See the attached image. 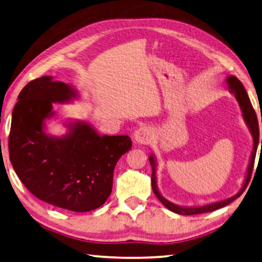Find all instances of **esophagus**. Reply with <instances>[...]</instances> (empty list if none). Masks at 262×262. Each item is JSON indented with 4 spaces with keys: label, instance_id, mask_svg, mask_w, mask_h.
Here are the masks:
<instances>
[{
    "label": "esophagus",
    "instance_id": "1",
    "mask_svg": "<svg viewBox=\"0 0 262 262\" xmlns=\"http://www.w3.org/2000/svg\"><path fill=\"white\" fill-rule=\"evenodd\" d=\"M153 137H155V130L148 126H141L134 133V138L138 144H150Z\"/></svg>",
    "mask_w": 262,
    "mask_h": 262
}]
</instances>
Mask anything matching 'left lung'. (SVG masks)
Here are the masks:
<instances>
[{"label": "left lung", "instance_id": "left-lung-1", "mask_svg": "<svg viewBox=\"0 0 262 262\" xmlns=\"http://www.w3.org/2000/svg\"><path fill=\"white\" fill-rule=\"evenodd\" d=\"M227 83L229 85L230 91L235 93V96L238 101V103L241 105V109L243 111V117L244 120L247 121V124L250 128L251 133H252L253 136V150H252V155H251V159H250V163H249V168H248V173H247V178H245V183L243 188L236 194L229 199L224 200V201H219L216 203H211V204H207V206H202V207H196V208H184V207H178L176 204H173L171 202H169L168 200H166L163 198L160 192L158 191L157 187V182H156V160L153 156L150 157V163L152 166V176H151V184H152V189L155 194L157 195V198L160 200L161 203L165 206L167 209L170 210V211L178 213V214H199V213H206V212H211L214 211V210L223 208L227 204L232 203L235 199H237L241 196L245 188H247L248 184L250 182L251 175H252V170H253V166H254V159H255V155H257V148H258V143H259V124H258V118L257 115H255V111L253 109L252 104H251V101L248 96L247 91H245L244 86L242 85V83L236 78L235 76H229L227 78ZM262 122V120H261ZM261 146H262V140H261ZM262 150V147H261Z\"/></svg>", "mask_w": 262, "mask_h": 262}]
</instances>
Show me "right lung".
I'll list each match as a JSON object with an SVG mask.
<instances>
[{"instance_id":"right-lung-1","label":"right lung","mask_w":262,"mask_h":262,"mask_svg":"<svg viewBox=\"0 0 262 262\" xmlns=\"http://www.w3.org/2000/svg\"><path fill=\"white\" fill-rule=\"evenodd\" d=\"M75 91L49 76L34 79L18 96L12 112L9 155L26 188L42 201L75 212L100 208L112 191L114 170L132 147L127 135L100 136L90 125H69L61 138L45 134L53 102H68Z\"/></svg>"}]
</instances>
